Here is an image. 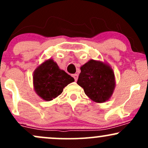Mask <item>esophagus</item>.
I'll list each match as a JSON object with an SVG mask.
<instances>
[{"instance_id": "34e87169", "label": "esophagus", "mask_w": 148, "mask_h": 148, "mask_svg": "<svg viewBox=\"0 0 148 148\" xmlns=\"http://www.w3.org/2000/svg\"><path fill=\"white\" fill-rule=\"evenodd\" d=\"M72 76H73V77H74V80H75L76 81H77L78 77H79V75H78L77 74H73Z\"/></svg>"}]
</instances>
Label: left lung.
<instances>
[{"mask_svg":"<svg viewBox=\"0 0 148 148\" xmlns=\"http://www.w3.org/2000/svg\"><path fill=\"white\" fill-rule=\"evenodd\" d=\"M77 84L92 101L106 102L115 88L114 72L106 62L92 59L81 67Z\"/></svg>","mask_w":148,"mask_h":148,"instance_id":"8db88e82","label":"left lung"}]
</instances>
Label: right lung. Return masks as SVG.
<instances>
[{
    "label": "right lung",
    "instance_id": "obj_1",
    "mask_svg": "<svg viewBox=\"0 0 148 148\" xmlns=\"http://www.w3.org/2000/svg\"><path fill=\"white\" fill-rule=\"evenodd\" d=\"M33 79L35 92L47 101L56 98L64 87L74 81V78L59 68L51 58L37 66L33 72Z\"/></svg>",
    "mask_w": 148,
    "mask_h": 148
}]
</instances>
